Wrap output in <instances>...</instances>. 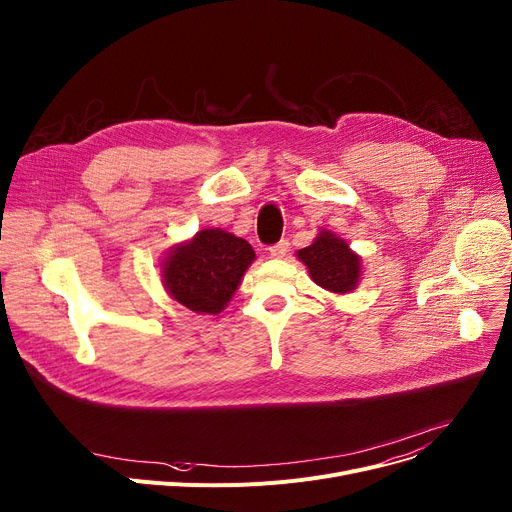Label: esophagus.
<instances>
[{
	"mask_svg": "<svg viewBox=\"0 0 512 512\" xmlns=\"http://www.w3.org/2000/svg\"><path fill=\"white\" fill-rule=\"evenodd\" d=\"M288 249H290V243L288 241H280L278 245L269 247V255L274 259H284L288 255Z\"/></svg>",
	"mask_w": 512,
	"mask_h": 512,
	"instance_id": "34e87169",
	"label": "esophagus"
}]
</instances>
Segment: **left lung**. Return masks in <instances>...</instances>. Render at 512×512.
Masks as SVG:
<instances>
[{"label": "left lung", "mask_w": 512, "mask_h": 512, "mask_svg": "<svg viewBox=\"0 0 512 512\" xmlns=\"http://www.w3.org/2000/svg\"><path fill=\"white\" fill-rule=\"evenodd\" d=\"M309 269L311 280L327 292L350 294L362 276V257L350 249L342 236L321 228L313 245L296 253Z\"/></svg>", "instance_id": "obj_1"}]
</instances>
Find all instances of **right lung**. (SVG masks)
<instances>
[{"label":"right lung","mask_w":512,"mask_h":512,"mask_svg":"<svg viewBox=\"0 0 512 512\" xmlns=\"http://www.w3.org/2000/svg\"><path fill=\"white\" fill-rule=\"evenodd\" d=\"M253 261L255 251L245 238L222 228H203L166 251L160 263L162 286L185 309L218 315Z\"/></svg>","instance_id":"add662e5"}]
</instances>
